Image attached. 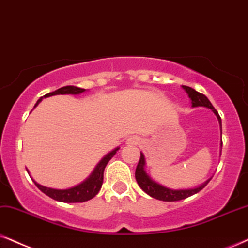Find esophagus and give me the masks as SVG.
I'll return each mask as SVG.
<instances>
[{"instance_id": "34e87169", "label": "esophagus", "mask_w": 248, "mask_h": 248, "mask_svg": "<svg viewBox=\"0 0 248 248\" xmlns=\"http://www.w3.org/2000/svg\"><path fill=\"white\" fill-rule=\"evenodd\" d=\"M140 137L130 136V137H128V139H127L126 143L128 144V145H137V144H140Z\"/></svg>"}]
</instances>
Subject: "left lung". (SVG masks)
<instances>
[{"mask_svg":"<svg viewBox=\"0 0 248 248\" xmlns=\"http://www.w3.org/2000/svg\"><path fill=\"white\" fill-rule=\"evenodd\" d=\"M184 90H186L187 96L191 99V104H192V108H207L209 109H212V112L216 115L217 118L218 124H220L221 127V134H222V122H221V118L218 115L217 111L214 108V106L212 105V103L209 102V99L202 93H200L196 90L192 89V88L186 87V86H182ZM221 147H222V142H221ZM145 156L142 152H140V162L136 167V171H135V177H136L137 183L140 186L144 192L151 196L152 198L162 200V202H177V200H182L186 199L187 197L193 196V194L198 193L200 190H202L203 187L207 186V183L211 181V178H208L207 181L203 182L202 184L196 186V187H189V189H170V187H167L165 186H161L159 184L158 182L153 181L150 175L145 171Z\"/></svg>","mask_w":248,"mask_h":248,"instance_id":"8db88e82","label":"left lung"}]
</instances>
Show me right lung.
I'll return each mask as SVG.
<instances>
[{
	"instance_id": "add662e5",
	"label": "right lung",
	"mask_w": 248,
	"mask_h": 248,
	"mask_svg": "<svg viewBox=\"0 0 248 248\" xmlns=\"http://www.w3.org/2000/svg\"><path fill=\"white\" fill-rule=\"evenodd\" d=\"M84 92H86V89H82V88L75 87V86L62 87L59 88V89L55 90V92L49 93L43 97H41L39 101L36 102V104L34 108H36V106L39 105V103L42 101L43 98H46V97L55 96V95H80V93H82ZM119 149H120V147H115L114 150H112L111 152H108V155L103 156L102 160L97 164L95 168H93V173L90 174L86 180L78 184V186L68 187V189H52V187H46V186H41V184L36 183L34 180L33 182L43 193H46V196L50 197V198L57 200V202H87V200L93 199V197L99 192V190H101L102 184H103V178H104V169L106 167V165H108V162L113 158V155L117 153ZM28 174H30V171H28Z\"/></svg>"
}]
</instances>
